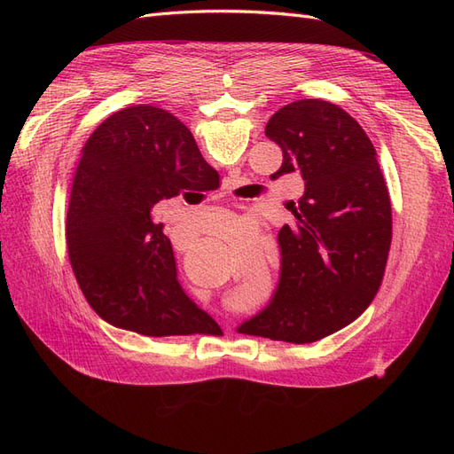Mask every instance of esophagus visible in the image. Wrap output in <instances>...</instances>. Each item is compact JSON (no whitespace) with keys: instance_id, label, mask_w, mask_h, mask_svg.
Here are the masks:
<instances>
[{"instance_id":"1","label":"esophagus","mask_w":454,"mask_h":454,"mask_svg":"<svg viewBox=\"0 0 454 454\" xmlns=\"http://www.w3.org/2000/svg\"><path fill=\"white\" fill-rule=\"evenodd\" d=\"M225 189H227V187H225Z\"/></svg>"}]
</instances>
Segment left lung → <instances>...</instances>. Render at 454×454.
I'll use <instances>...</instances> for the list:
<instances>
[{"label":"left lung","instance_id":"left-lung-1","mask_svg":"<svg viewBox=\"0 0 454 454\" xmlns=\"http://www.w3.org/2000/svg\"><path fill=\"white\" fill-rule=\"evenodd\" d=\"M267 138L282 149L272 177L299 172L305 193L278 232L280 282L240 333L305 345L339 332L377 295L392 240V208L377 151L345 109L318 98L280 107Z\"/></svg>","mask_w":454,"mask_h":454}]
</instances>
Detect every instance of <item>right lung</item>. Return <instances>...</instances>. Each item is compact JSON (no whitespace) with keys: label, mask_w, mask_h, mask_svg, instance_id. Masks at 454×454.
I'll return each instance as SVG.
<instances>
[{"label":"right lung","mask_w":454,"mask_h":454,"mask_svg":"<svg viewBox=\"0 0 454 454\" xmlns=\"http://www.w3.org/2000/svg\"><path fill=\"white\" fill-rule=\"evenodd\" d=\"M217 184L193 134L167 109L130 106L90 134L74 176L66 240L96 314L147 337L223 333L182 290L172 244L151 219L159 200Z\"/></svg>","instance_id":"obj_1"}]
</instances>
